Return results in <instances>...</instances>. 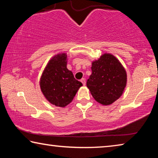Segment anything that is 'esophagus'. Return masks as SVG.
<instances>
[{
	"label": "esophagus",
	"mask_w": 158,
	"mask_h": 158,
	"mask_svg": "<svg viewBox=\"0 0 158 158\" xmlns=\"http://www.w3.org/2000/svg\"><path fill=\"white\" fill-rule=\"evenodd\" d=\"M81 82L83 84V85H85V79L84 78H82L81 79Z\"/></svg>",
	"instance_id": "34e87169"
}]
</instances>
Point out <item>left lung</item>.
Returning <instances> with one entry per match:
<instances>
[{
    "label": "left lung",
    "instance_id": "left-lung-1",
    "mask_svg": "<svg viewBox=\"0 0 158 158\" xmlns=\"http://www.w3.org/2000/svg\"><path fill=\"white\" fill-rule=\"evenodd\" d=\"M92 74L86 85L95 100L103 105H111L123 94L127 74L119 60L105 53L92 63Z\"/></svg>",
    "mask_w": 158,
    "mask_h": 158
}]
</instances>
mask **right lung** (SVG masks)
<instances>
[{
	"label": "right lung",
	"mask_w": 158,
	"mask_h": 158,
	"mask_svg": "<svg viewBox=\"0 0 158 158\" xmlns=\"http://www.w3.org/2000/svg\"><path fill=\"white\" fill-rule=\"evenodd\" d=\"M40 88L47 100L64 107L71 102L82 84L67 68V55L60 53L49 60L40 79Z\"/></svg>",
	"instance_id": "1"
}]
</instances>
